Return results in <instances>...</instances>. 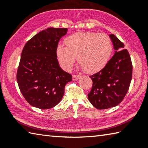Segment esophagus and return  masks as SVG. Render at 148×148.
<instances>
[{
  "instance_id": "obj_1",
  "label": "esophagus",
  "mask_w": 148,
  "mask_h": 148,
  "mask_svg": "<svg viewBox=\"0 0 148 148\" xmlns=\"http://www.w3.org/2000/svg\"><path fill=\"white\" fill-rule=\"evenodd\" d=\"M81 76H79V75H73L72 76V80H74V81H76V80H78Z\"/></svg>"
}]
</instances>
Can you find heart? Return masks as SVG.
<instances>
[{
	"mask_svg": "<svg viewBox=\"0 0 148 148\" xmlns=\"http://www.w3.org/2000/svg\"><path fill=\"white\" fill-rule=\"evenodd\" d=\"M66 47L59 45L56 49L57 59L62 68L71 71L76 61L79 68L89 73L103 69L109 61L112 52L111 39L106 34L77 32L64 40Z\"/></svg>",
	"mask_w": 148,
	"mask_h": 148,
	"instance_id": "obj_1",
	"label": "heart"
}]
</instances>
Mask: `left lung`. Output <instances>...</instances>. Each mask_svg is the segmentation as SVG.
Returning a JSON list of instances; mask_svg holds the SVG:
<instances>
[{
	"mask_svg": "<svg viewBox=\"0 0 148 148\" xmlns=\"http://www.w3.org/2000/svg\"><path fill=\"white\" fill-rule=\"evenodd\" d=\"M109 37L114 55L103 69L89 76L92 86L87 97L92 106L99 110L118 105L128 91L132 79V65L128 51L114 34Z\"/></svg>",
	"mask_w": 148,
	"mask_h": 148,
	"instance_id": "left-lung-1",
	"label": "left lung"
}]
</instances>
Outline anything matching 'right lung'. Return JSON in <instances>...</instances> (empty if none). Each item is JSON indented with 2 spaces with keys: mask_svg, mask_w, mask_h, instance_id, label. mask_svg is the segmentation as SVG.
<instances>
[{
  "mask_svg": "<svg viewBox=\"0 0 148 148\" xmlns=\"http://www.w3.org/2000/svg\"><path fill=\"white\" fill-rule=\"evenodd\" d=\"M68 32L66 28L50 27L29 40L22 51L17 72L20 91L31 106L49 109L58 104L72 75L59 64L58 43Z\"/></svg>",
  "mask_w": 148,
  "mask_h": 148,
  "instance_id": "obj_1",
  "label": "right lung"
}]
</instances>
